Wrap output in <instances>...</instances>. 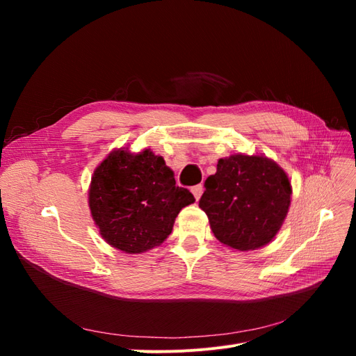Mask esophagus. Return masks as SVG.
<instances>
[{"label":"esophagus","instance_id":"34e87169","mask_svg":"<svg viewBox=\"0 0 356 356\" xmlns=\"http://www.w3.org/2000/svg\"><path fill=\"white\" fill-rule=\"evenodd\" d=\"M191 193H193V196H195V199L199 200L200 196H202V193H203V187L202 186H195L191 188Z\"/></svg>","mask_w":356,"mask_h":356}]
</instances>
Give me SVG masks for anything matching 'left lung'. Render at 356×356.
I'll return each mask as SVG.
<instances>
[{"mask_svg": "<svg viewBox=\"0 0 356 356\" xmlns=\"http://www.w3.org/2000/svg\"><path fill=\"white\" fill-rule=\"evenodd\" d=\"M291 184L273 160L234 154L220 159L204 181L199 207L221 243L250 251L270 242L288 213Z\"/></svg>", "mask_w": 356, "mask_h": 356, "instance_id": "left-lung-1", "label": "left lung"}]
</instances>
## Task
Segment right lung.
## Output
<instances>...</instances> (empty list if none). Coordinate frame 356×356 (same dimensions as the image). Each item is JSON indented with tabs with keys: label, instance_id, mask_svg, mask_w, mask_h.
Returning a JSON list of instances; mask_svg holds the SVG:
<instances>
[{
	"label": "right lung",
	"instance_id": "add662e5",
	"mask_svg": "<svg viewBox=\"0 0 356 356\" xmlns=\"http://www.w3.org/2000/svg\"><path fill=\"white\" fill-rule=\"evenodd\" d=\"M195 202L177 187L163 157L149 149H115L95 169L89 207L102 238L127 254L160 245L172 233L179 211Z\"/></svg>",
	"mask_w": 356,
	"mask_h": 356
}]
</instances>
